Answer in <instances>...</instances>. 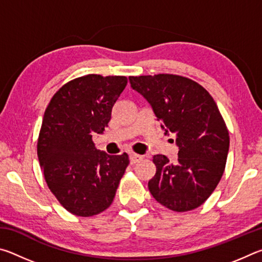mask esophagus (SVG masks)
<instances>
[{"label": "esophagus", "mask_w": 262, "mask_h": 262, "mask_svg": "<svg viewBox=\"0 0 262 262\" xmlns=\"http://www.w3.org/2000/svg\"><path fill=\"white\" fill-rule=\"evenodd\" d=\"M142 159H143V156H141V155H137V154H130L129 155V161H130V164H134L141 162Z\"/></svg>", "instance_id": "34e87169"}]
</instances>
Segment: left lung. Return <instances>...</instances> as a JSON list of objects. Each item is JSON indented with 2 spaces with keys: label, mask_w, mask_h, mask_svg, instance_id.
<instances>
[{
  "label": "left lung",
  "mask_w": 262,
  "mask_h": 262,
  "mask_svg": "<svg viewBox=\"0 0 262 262\" xmlns=\"http://www.w3.org/2000/svg\"><path fill=\"white\" fill-rule=\"evenodd\" d=\"M132 88L148 100L165 134L178 145V162L154 156L156 174L148 187L155 200L184 212L201 206L223 176L230 137L215 100L193 79L172 74L130 76Z\"/></svg>",
  "instance_id": "8db88e82"
}]
</instances>
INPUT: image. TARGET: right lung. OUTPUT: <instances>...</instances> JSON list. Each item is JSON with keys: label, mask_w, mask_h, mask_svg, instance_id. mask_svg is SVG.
<instances>
[{"label": "right lung", "mask_w": 262, "mask_h": 262, "mask_svg": "<svg viewBox=\"0 0 262 262\" xmlns=\"http://www.w3.org/2000/svg\"><path fill=\"white\" fill-rule=\"evenodd\" d=\"M126 76L90 74L66 83L45 111L37 152L48 188L61 206L82 217L111 206L129 164L123 152L97 150L92 136L103 134Z\"/></svg>", "instance_id": "add662e5"}]
</instances>
